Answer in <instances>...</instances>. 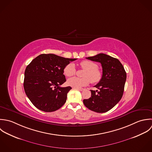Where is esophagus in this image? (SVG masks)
I'll return each mask as SVG.
<instances>
[{
    "label": "esophagus",
    "instance_id": "1",
    "mask_svg": "<svg viewBox=\"0 0 152 152\" xmlns=\"http://www.w3.org/2000/svg\"><path fill=\"white\" fill-rule=\"evenodd\" d=\"M74 88L77 89V90H79V91H83L84 90L83 88Z\"/></svg>",
    "mask_w": 152,
    "mask_h": 152
}]
</instances>
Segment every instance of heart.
<instances>
[{
	"label": "heart",
	"instance_id": "obj_1",
	"mask_svg": "<svg viewBox=\"0 0 152 152\" xmlns=\"http://www.w3.org/2000/svg\"><path fill=\"white\" fill-rule=\"evenodd\" d=\"M81 67L85 71L83 73V78L72 77L67 80V84L74 88H81L87 86L90 81L93 83H97L101 80L102 72L98 69V65L95 62L84 60L80 64ZM76 72L75 65L72 63L68 64L64 68V73L66 77L75 75Z\"/></svg>",
	"mask_w": 152,
	"mask_h": 152
}]
</instances>
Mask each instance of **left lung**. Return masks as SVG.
<instances>
[{"label":"left lung","instance_id":"obj_1","mask_svg":"<svg viewBox=\"0 0 152 152\" xmlns=\"http://www.w3.org/2000/svg\"><path fill=\"white\" fill-rule=\"evenodd\" d=\"M100 62L102 75L100 82L94 87L98 90H91V96L83 102L86 107L97 113H105L114 107L121 100L126 80L124 68L117 58L104 53L86 58Z\"/></svg>","mask_w":152,"mask_h":152}]
</instances>
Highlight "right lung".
Instances as JSON below:
<instances>
[{"instance_id":"obj_1","label":"right lung","mask_w":152,"mask_h":152,"mask_svg":"<svg viewBox=\"0 0 152 152\" xmlns=\"http://www.w3.org/2000/svg\"><path fill=\"white\" fill-rule=\"evenodd\" d=\"M77 59L55 54H41L34 59L25 71L23 87L31 102L39 110L52 112L66 102L71 87H61L66 81L64 67Z\"/></svg>"}]
</instances>
